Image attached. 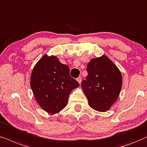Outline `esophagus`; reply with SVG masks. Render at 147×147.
Returning a JSON list of instances; mask_svg holds the SVG:
<instances>
[{
    "mask_svg": "<svg viewBox=\"0 0 147 147\" xmlns=\"http://www.w3.org/2000/svg\"><path fill=\"white\" fill-rule=\"evenodd\" d=\"M77 81H78V83H79V84H81V81H82V79H81V77H79L77 79Z\"/></svg>",
    "mask_w": 147,
    "mask_h": 147,
    "instance_id": "34e87169",
    "label": "esophagus"
}]
</instances>
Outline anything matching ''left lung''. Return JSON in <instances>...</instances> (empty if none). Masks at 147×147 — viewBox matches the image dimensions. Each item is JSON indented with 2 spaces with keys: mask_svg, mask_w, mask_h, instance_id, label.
Returning a JSON list of instances; mask_svg holds the SVG:
<instances>
[{
  "mask_svg": "<svg viewBox=\"0 0 147 147\" xmlns=\"http://www.w3.org/2000/svg\"><path fill=\"white\" fill-rule=\"evenodd\" d=\"M88 75L81 83L89 105L100 112L109 111L119 96L122 75L107 55L93 58L87 67Z\"/></svg>",
  "mask_w": 147,
  "mask_h": 147,
  "instance_id": "obj_1",
  "label": "left lung"
}]
</instances>
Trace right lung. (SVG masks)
<instances>
[{"mask_svg":"<svg viewBox=\"0 0 147 147\" xmlns=\"http://www.w3.org/2000/svg\"><path fill=\"white\" fill-rule=\"evenodd\" d=\"M79 86L70 76V69L55 55L45 54L35 64L30 77V87L37 103L53 115L67 105L71 91Z\"/></svg>","mask_w":147,"mask_h":147,"instance_id":"right-lung-1","label":"right lung"}]
</instances>
